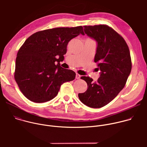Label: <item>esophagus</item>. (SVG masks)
<instances>
[{"instance_id":"34e87169","label":"esophagus","mask_w":147,"mask_h":147,"mask_svg":"<svg viewBox=\"0 0 147 147\" xmlns=\"http://www.w3.org/2000/svg\"><path fill=\"white\" fill-rule=\"evenodd\" d=\"M81 77V76L80 74H78V73H76V78L77 79H80Z\"/></svg>"}]
</instances>
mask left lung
I'll list each match as a JSON object with an SVG mask.
<instances>
[{"mask_svg":"<svg viewBox=\"0 0 147 147\" xmlns=\"http://www.w3.org/2000/svg\"><path fill=\"white\" fill-rule=\"evenodd\" d=\"M85 33L97 42L94 61L100 75L97 81L86 76L88 88L78 94L81 102L92 108H100L111 102L125 85L131 70L129 47L124 38L107 25L84 26Z\"/></svg>","mask_w":147,"mask_h":147,"instance_id":"obj_1","label":"left lung"}]
</instances>
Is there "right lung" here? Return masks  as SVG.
I'll list each match as a JSON object with an SVG mask.
<instances>
[{
  "label": "right lung",
  "mask_w": 147,
  "mask_h": 147,
  "mask_svg": "<svg viewBox=\"0 0 147 147\" xmlns=\"http://www.w3.org/2000/svg\"><path fill=\"white\" fill-rule=\"evenodd\" d=\"M80 34L84 35L82 26L58 27L36 32L26 39L17 55L14 78L27 99L49 101L61 84L74 80L75 72L62 68L59 63L64 60L69 42Z\"/></svg>",
  "instance_id": "obj_1"
}]
</instances>
